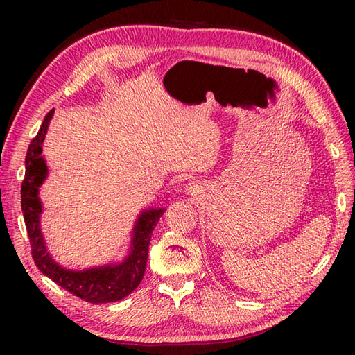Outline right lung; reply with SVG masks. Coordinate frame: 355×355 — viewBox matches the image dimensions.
Returning a JSON list of instances; mask_svg holds the SVG:
<instances>
[{"instance_id": "obj_1", "label": "right lung", "mask_w": 355, "mask_h": 355, "mask_svg": "<svg viewBox=\"0 0 355 355\" xmlns=\"http://www.w3.org/2000/svg\"><path fill=\"white\" fill-rule=\"evenodd\" d=\"M51 110L45 116L40 131L30 141L27 155H26V175L21 184V209L24 214V223L27 235L30 239V248H32V258L42 273L50 277L53 282L70 291L74 296L84 299L89 304H108L116 302L126 297L132 293L141 282L143 275L146 270L149 241L153 230L163 215L164 209L145 210L139 218L134 227L132 250L130 256L119 266H105L99 268H89L85 271H70L50 258L45 248L44 239L40 229V215L42 206L37 189L42 184L47 175V166H45L42 153V141L47 132L49 123L53 116Z\"/></svg>"}]
</instances>
